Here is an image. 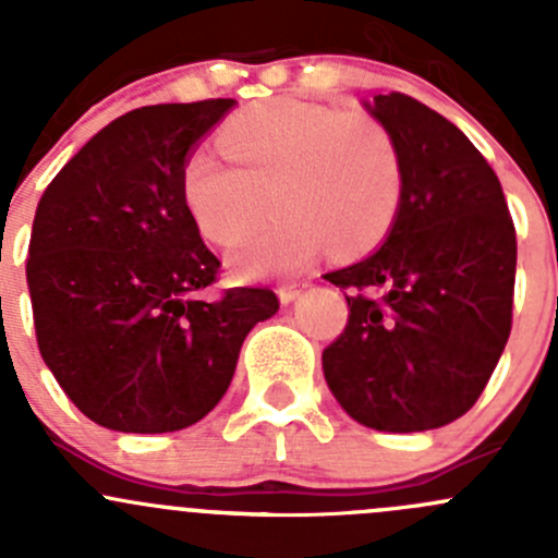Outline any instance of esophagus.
Segmentation results:
<instances>
[{"mask_svg":"<svg viewBox=\"0 0 558 558\" xmlns=\"http://www.w3.org/2000/svg\"><path fill=\"white\" fill-rule=\"evenodd\" d=\"M302 289H305V286H280L278 289L280 302H283V305H291V302L302 294Z\"/></svg>","mask_w":558,"mask_h":558,"instance_id":"34e87169","label":"esophagus"}]
</instances>
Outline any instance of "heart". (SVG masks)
<instances>
[{"instance_id":"heart-1","label":"heart","mask_w":558,"mask_h":558,"mask_svg":"<svg viewBox=\"0 0 558 558\" xmlns=\"http://www.w3.org/2000/svg\"><path fill=\"white\" fill-rule=\"evenodd\" d=\"M221 145L234 167L196 148L180 170L196 232L234 247L258 227L264 199L278 216L232 256L238 278L302 272L329 245L342 256L364 253L393 227L404 191L402 154L369 112L269 99L234 116Z\"/></svg>"}]
</instances>
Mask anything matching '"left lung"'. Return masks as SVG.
Returning <instances> with one entry per match:
<instances>
[{
  "instance_id": "1",
  "label": "left lung",
  "mask_w": 558,
  "mask_h": 558,
  "mask_svg": "<svg viewBox=\"0 0 558 558\" xmlns=\"http://www.w3.org/2000/svg\"><path fill=\"white\" fill-rule=\"evenodd\" d=\"M364 107L397 140L404 191L384 245L324 275L356 289L324 378L369 429H437L477 402L505 351L515 227L499 178L448 118L397 92Z\"/></svg>"
}]
</instances>
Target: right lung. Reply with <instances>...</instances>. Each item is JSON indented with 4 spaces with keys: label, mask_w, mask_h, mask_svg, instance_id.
I'll return each mask as SVG.
<instances>
[{
    "label": "right lung",
    "mask_w": 558,
    "mask_h": 558,
    "mask_svg": "<svg viewBox=\"0 0 558 558\" xmlns=\"http://www.w3.org/2000/svg\"><path fill=\"white\" fill-rule=\"evenodd\" d=\"M238 105H150L94 134L50 180L26 283L45 364L94 424L134 435L205 418L232 384L247 331L278 313L269 289L199 300L221 262L185 213L180 170Z\"/></svg>",
    "instance_id": "add662e5"
}]
</instances>
